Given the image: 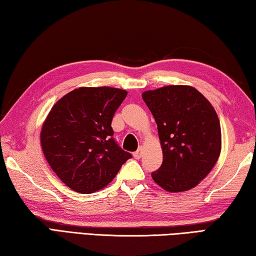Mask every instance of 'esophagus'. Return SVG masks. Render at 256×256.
<instances>
[{"instance_id":"obj_1","label":"esophagus","mask_w":256,"mask_h":256,"mask_svg":"<svg viewBox=\"0 0 256 256\" xmlns=\"http://www.w3.org/2000/svg\"><path fill=\"white\" fill-rule=\"evenodd\" d=\"M134 158H135L136 160H140V158H142V148H140L138 150H136L135 153H134Z\"/></svg>"}]
</instances>
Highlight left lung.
<instances>
[{
	"instance_id": "left-lung-1",
	"label": "left lung",
	"mask_w": 256,
	"mask_h": 256,
	"mask_svg": "<svg viewBox=\"0 0 256 256\" xmlns=\"http://www.w3.org/2000/svg\"><path fill=\"white\" fill-rule=\"evenodd\" d=\"M158 124L163 153L152 178L163 190L198 186L221 152L220 121L211 103L192 86L170 85L142 94Z\"/></svg>"
}]
</instances>
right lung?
<instances>
[{
  "label": "right lung",
  "mask_w": 256,
  "mask_h": 256,
  "mask_svg": "<svg viewBox=\"0 0 256 256\" xmlns=\"http://www.w3.org/2000/svg\"><path fill=\"white\" fill-rule=\"evenodd\" d=\"M127 90L79 87L54 104L40 132L46 161L66 186L80 194L106 187L132 154L113 138L112 118Z\"/></svg>",
  "instance_id": "add662e5"
}]
</instances>
